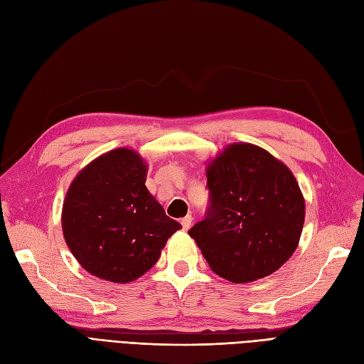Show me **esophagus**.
Listing matches in <instances>:
<instances>
[{"label": "esophagus", "mask_w": 364, "mask_h": 364, "mask_svg": "<svg viewBox=\"0 0 364 364\" xmlns=\"http://www.w3.org/2000/svg\"><path fill=\"white\" fill-rule=\"evenodd\" d=\"M191 223H193V217L191 215H185L182 220H181V225L185 230H188L191 228Z\"/></svg>", "instance_id": "esophagus-1"}]
</instances>
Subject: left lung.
<instances>
[{"label":"left lung","instance_id":"obj_1","mask_svg":"<svg viewBox=\"0 0 364 364\" xmlns=\"http://www.w3.org/2000/svg\"><path fill=\"white\" fill-rule=\"evenodd\" d=\"M209 206L188 234L209 267L230 282L277 272L299 245L305 200L287 165L264 149L237 142L206 168Z\"/></svg>","mask_w":364,"mask_h":364}]
</instances>
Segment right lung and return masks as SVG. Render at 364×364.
I'll list each match as a JSON object with an SVG mask.
<instances>
[{
	"instance_id": "right-lung-1",
	"label": "right lung",
	"mask_w": 364,
	"mask_h": 364,
	"mask_svg": "<svg viewBox=\"0 0 364 364\" xmlns=\"http://www.w3.org/2000/svg\"><path fill=\"white\" fill-rule=\"evenodd\" d=\"M146 176L138 153L119 147L87 164L70 186L62 208L63 237L74 258L97 278L138 279L182 228L150 194Z\"/></svg>"
}]
</instances>
